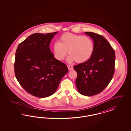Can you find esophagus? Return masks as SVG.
<instances>
[{"label":"esophagus","mask_w":131,"mask_h":131,"mask_svg":"<svg viewBox=\"0 0 131 131\" xmlns=\"http://www.w3.org/2000/svg\"><path fill=\"white\" fill-rule=\"evenodd\" d=\"M67 67H68V68L69 71H70V70L73 69V67L72 66H71V65H68L67 66Z\"/></svg>","instance_id":"34e87169"}]
</instances>
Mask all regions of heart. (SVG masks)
<instances>
[{
  "mask_svg": "<svg viewBox=\"0 0 131 131\" xmlns=\"http://www.w3.org/2000/svg\"><path fill=\"white\" fill-rule=\"evenodd\" d=\"M52 48L54 56L57 60H62L68 50L70 56L68 61L72 62L75 61L81 63L90 58L93 52L94 45L91 38L66 33L60 37L59 42L53 44Z\"/></svg>",
  "mask_w": 131,
  "mask_h": 131,
  "instance_id": "obj_1",
  "label": "heart"
}]
</instances>
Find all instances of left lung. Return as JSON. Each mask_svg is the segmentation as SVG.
<instances>
[{
	"mask_svg": "<svg viewBox=\"0 0 131 131\" xmlns=\"http://www.w3.org/2000/svg\"><path fill=\"white\" fill-rule=\"evenodd\" d=\"M85 34L93 40V52L87 61L74 66V69L77 73L75 84L79 92L89 96L100 93L112 80L115 54L111 45L102 35L92 32Z\"/></svg>",
	"mask_w": 131,
	"mask_h": 131,
	"instance_id": "8db88e82",
	"label": "left lung"
}]
</instances>
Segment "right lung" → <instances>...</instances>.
<instances>
[{"mask_svg": "<svg viewBox=\"0 0 131 131\" xmlns=\"http://www.w3.org/2000/svg\"><path fill=\"white\" fill-rule=\"evenodd\" d=\"M57 32L33 34L19 44L16 51V79L26 91L37 97L54 93L68 72L67 66L50 50V41Z\"/></svg>", "mask_w": 131, "mask_h": 131, "instance_id": "right-lung-1", "label": "right lung"}]
</instances>
